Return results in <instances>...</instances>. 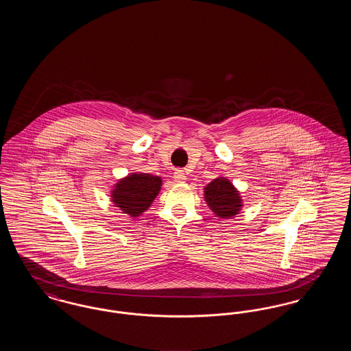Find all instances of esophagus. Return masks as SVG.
Returning a JSON list of instances; mask_svg holds the SVG:
<instances>
[{"instance_id":"esophagus-1","label":"esophagus","mask_w":351,"mask_h":351,"mask_svg":"<svg viewBox=\"0 0 351 351\" xmlns=\"http://www.w3.org/2000/svg\"><path fill=\"white\" fill-rule=\"evenodd\" d=\"M173 179H175V182H178V183H184L185 179H186V176H185L183 169H176V171H175V175H173Z\"/></svg>"}]
</instances>
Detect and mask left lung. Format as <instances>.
<instances>
[{
    "instance_id": "8db88e82",
    "label": "left lung",
    "mask_w": 351,
    "mask_h": 351,
    "mask_svg": "<svg viewBox=\"0 0 351 351\" xmlns=\"http://www.w3.org/2000/svg\"><path fill=\"white\" fill-rule=\"evenodd\" d=\"M205 200L218 217L230 218L237 215L242 206L239 193L233 184L225 178L215 179L205 188Z\"/></svg>"
}]
</instances>
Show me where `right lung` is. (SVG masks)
I'll list each match as a JSON object with an SVG mask.
<instances>
[{"label":"right lung","mask_w":351,"mask_h":351,"mask_svg":"<svg viewBox=\"0 0 351 351\" xmlns=\"http://www.w3.org/2000/svg\"><path fill=\"white\" fill-rule=\"evenodd\" d=\"M162 179L150 173H133L116 185L113 202L125 213L136 217L142 215L160 191Z\"/></svg>","instance_id":"right-lung-1"}]
</instances>
